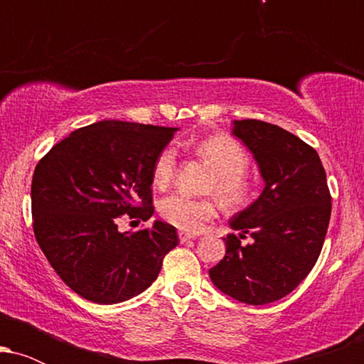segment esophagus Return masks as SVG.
Instances as JSON below:
<instances>
[{"instance_id":"1","label":"esophagus","mask_w":364,"mask_h":364,"mask_svg":"<svg viewBox=\"0 0 364 364\" xmlns=\"http://www.w3.org/2000/svg\"><path fill=\"white\" fill-rule=\"evenodd\" d=\"M190 240H195V236L186 235V232H179V241H181V243H186V241H190Z\"/></svg>"}]
</instances>
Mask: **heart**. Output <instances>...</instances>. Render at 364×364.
Segmentation results:
<instances>
[{
  "mask_svg": "<svg viewBox=\"0 0 364 364\" xmlns=\"http://www.w3.org/2000/svg\"><path fill=\"white\" fill-rule=\"evenodd\" d=\"M196 154L215 173L208 191L215 193L228 207H241L252 196L253 185L246 176L250 157L240 141L231 136L214 135L196 144ZM176 173V149L164 147L154 162L152 181L166 188ZM159 214L166 223L183 232H198L217 215L214 198H191L185 193H171L159 203Z\"/></svg>",
  "mask_w": 364,
  "mask_h": 364,
  "instance_id": "heart-1",
  "label": "heart"
}]
</instances>
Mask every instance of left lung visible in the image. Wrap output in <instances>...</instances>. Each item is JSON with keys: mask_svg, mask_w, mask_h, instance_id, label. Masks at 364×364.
Returning a JSON list of instances; mask_svg holds the SVG:
<instances>
[{"mask_svg": "<svg viewBox=\"0 0 364 364\" xmlns=\"http://www.w3.org/2000/svg\"><path fill=\"white\" fill-rule=\"evenodd\" d=\"M257 161L262 195L229 220L240 235L224 237V258L208 270L217 289L246 304L274 303L315 267L328 229L332 196L316 150L277 124L235 121ZM246 235L252 237L241 245Z\"/></svg>", "mask_w": 364, "mask_h": 364, "instance_id": "8db88e82", "label": "left lung"}]
</instances>
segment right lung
Here are the masks:
<instances>
[{"label":"right lung","instance_id":"obj_1","mask_svg":"<svg viewBox=\"0 0 364 364\" xmlns=\"http://www.w3.org/2000/svg\"><path fill=\"white\" fill-rule=\"evenodd\" d=\"M178 128L99 121L75 129L36 166L32 228L41 250L82 298L127 301L157 279L178 245L176 228L121 232L118 219L149 220L156 157Z\"/></svg>","mask_w":364,"mask_h":364}]
</instances>
